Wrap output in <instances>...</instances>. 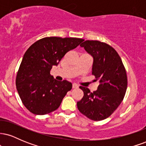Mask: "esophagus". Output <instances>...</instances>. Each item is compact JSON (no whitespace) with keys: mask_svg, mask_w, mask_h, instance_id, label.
<instances>
[{"mask_svg":"<svg viewBox=\"0 0 146 146\" xmlns=\"http://www.w3.org/2000/svg\"><path fill=\"white\" fill-rule=\"evenodd\" d=\"M72 87H73V88H78V86L76 84H73V86H72Z\"/></svg>","mask_w":146,"mask_h":146,"instance_id":"esophagus-1","label":"esophagus"}]
</instances>
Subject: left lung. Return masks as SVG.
<instances>
[{
    "mask_svg": "<svg viewBox=\"0 0 146 146\" xmlns=\"http://www.w3.org/2000/svg\"><path fill=\"white\" fill-rule=\"evenodd\" d=\"M80 46L93 57L92 74L100 85L93 93L80 86L84 96L77 106L88 119L101 121L110 117L123 101L128 85L126 71L120 56L109 44L86 40Z\"/></svg>",
    "mask_w": 146,
    "mask_h": 146,
    "instance_id": "left-lung-1",
    "label": "left lung"
}]
</instances>
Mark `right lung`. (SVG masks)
<instances>
[{
    "mask_svg": "<svg viewBox=\"0 0 146 146\" xmlns=\"http://www.w3.org/2000/svg\"><path fill=\"white\" fill-rule=\"evenodd\" d=\"M84 40L76 38L46 37L36 41L25 52L16 78L18 95L23 104L34 115H46L59 108L71 90L66 80L57 81L50 74L68 51Z\"/></svg>",
    "mask_w": 146,
    "mask_h": 146,
    "instance_id": "right-lung-1",
    "label": "right lung"
}]
</instances>
